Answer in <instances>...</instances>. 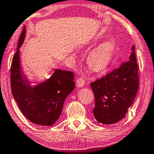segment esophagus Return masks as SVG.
<instances>
[{
  "instance_id": "1",
  "label": "esophagus",
  "mask_w": 154,
  "mask_h": 154,
  "mask_svg": "<svg viewBox=\"0 0 154 154\" xmlns=\"http://www.w3.org/2000/svg\"><path fill=\"white\" fill-rule=\"evenodd\" d=\"M85 80L83 79V78H79V79H77V81H76V85H77V87H82L83 86L85 85Z\"/></svg>"
}]
</instances>
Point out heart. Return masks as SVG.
I'll list each match as a JSON object with an SVG mask.
<instances>
[{"label": "heart", "instance_id": "b5f03b06", "mask_svg": "<svg viewBox=\"0 0 154 154\" xmlns=\"http://www.w3.org/2000/svg\"><path fill=\"white\" fill-rule=\"evenodd\" d=\"M117 42L110 38L97 46L91 51L87 57V65L94 72L101 71L109 66L114 55Z\"/></svg>", "mask_w": 154, "mask_h": 154}]
</instances>
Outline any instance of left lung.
I'll return each mask as SVG.
<instances>
[{
	"instance_id": "left-lung-1",
	"label": "left lung",
	"mask_w": 154,
	"mask_h": 154,
	"mask_svg": "<svg viewBox=\"0 0 154 154\" xmlns=\"http://www.w3.org/2000/svg\"><path fill=\"white\" fill-rule=\"evenodd\" d=\"M134 49L133 45L129 61L90 84L95 99L93 114L99 123L112 125L119 122L133 103L139 87Z\"/></svg>"
}]
</instances>
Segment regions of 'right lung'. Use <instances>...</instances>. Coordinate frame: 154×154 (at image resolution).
<instances>
[{"instance_id": "obj_1", "label": "right lung", "mask_w": 154, "mask_h": 154, "mask_svg": "<svg viewBox=\"0 0 154 154\" xmlns=\"http://www.w3.org/2000/svg\"><path fill=\"white\" fill-rule=\"evenodd\" d=\"M26 27L18 41L17 52L11 67V87L19 107L30 122L51 126L59 119L67 95L74 89V74L70 71L55 69L49 79L33 86L21 71L20 48L26 37Z\"/></svg>"}]
</instances>
